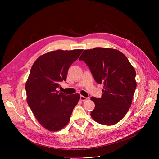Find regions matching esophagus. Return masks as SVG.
I'll return each mask as SVG.
<instances>
[{"label": "esophagus", "mask_w": 159, "mask_h": 159, "mask_svg": "<svg viewBox=\"0 0 159 159\" xmlns=\"http://www.w3.org/2000/svg\"><path fill=\"white\" fill-rule=\"evenodd\" d=\"M80 99L81 101H86L87 99H88V98H86V97H84V96H81L80 98Z\"/></svg>", "instance_id": "1"}]
</instances>
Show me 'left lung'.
Wrapping results in <instances>:
<instances>
[{
	"instance_id": "1",
	"label": "left lung",
	"mask_w": 159,
	"mask_h": 159,
	"mask_svg": "<svg viewBox=\"0 0 159 159\" xmlns=\"http://www.w3.org/2000/svg\"><path fill=\"white\" fill-rule=\"evenodd\" d=\"M79 60L89 66L96 82L103 85L102 97H91L95 104L90 116L97 123L110 126L121 121L132 103L136 72L121 52L105 48L85 50Z\"/></svg>"
}]
</instances>
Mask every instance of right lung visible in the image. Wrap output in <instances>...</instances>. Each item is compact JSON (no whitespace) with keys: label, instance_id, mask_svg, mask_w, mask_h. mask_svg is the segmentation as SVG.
Listing matches in <instances>:
<instances>
[{"label":"right lung","instance_id":"add662e5","mask_svg":"<svg viewBox=\"0 0 159 159\" xmlns=\"http://www.w3.org/2000/svg\"><path fill=\"white\" fill-rule=\"evenodd\" d=\"M83 50L52 51L41 55L33 63L26 83L27 102L38 122L57 131L69 123L80 96L67 95L57 90L65 81L69 67Z\"/></svg>","mask_w":159,"mask_h":159}]
</instances>
